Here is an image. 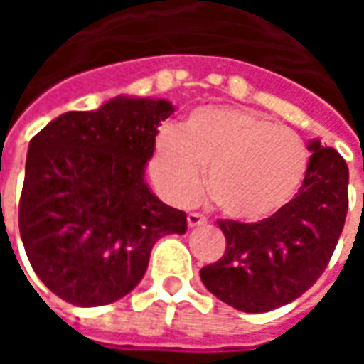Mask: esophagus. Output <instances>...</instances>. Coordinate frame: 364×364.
Returning <instances> with one entry per match:
<instances>
[{
    "label": "esophagus",
    "instance_id": "obj_1",
    "mask_svg": "<svg viewBox=\"0 0 364 364\" xmlns=\"http://www.w3.org/2000/svg\"><path fill=\"white\" fill-rule=\"evenodd\" d=\"M206 218L203 214L198 213H189L187 214V224H189V228H195V226H200V224H205Z\"/></svg>",
    "mask_w": 364,
    "mask_h": 364
}]
</instances>
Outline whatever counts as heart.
Returning <instances> with one entry per match:
<instances>
[{
  "instance_id": "heart-1",
  "label": "heart",
  "mask_w": 364,
  "mask_h": 364,
  "mask_svg": "<svg viewBox=\"0 0 364 364\" xmlns=\"http://www.w3.org/2000/svg\"><path fill=\"white\" fill-rule=\"evenodd\" d=\"M308 167L304 140L242 107H200L179 130L164 128L150 171L167 198L189 205L203 189L236 220H263L296 195Z\"/></svg>"
}]
</instances>
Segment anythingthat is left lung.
Here are the masks:
<instances>
[{
  "mask_svg": "<svg viewBox=\"0 0 364 364\" xmlns=\"http://www.w3.org/2000/svg\"><path fill=\"white\" fill-rule=\"evenodd\" d=\"M296 197L259 222L218 220L226 237L220 259L200 269L214 296L259 314L302 296L328 267L349 206V169L339 151L318 140Z\"/></svg>",
  "mask_w": 364,
  "mask_h": 364,
  "instance_id": "8db88e82",
  "label": "left lung"
}]
</instances>
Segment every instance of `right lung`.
I'll return each mask as SVG.
<instances>
[{
	"instance_id": "1",
	"label": "right lung",
	"mask_w": 364,
	"mask_h": 364,
	"mask_svg": "<svg viewBox=\"0 0 364 364\" xmlns=\"http://www.w3.org/2000/svg\"><path fill=\"white\" fill-rule=\"evenodd\" d=\"M167 101L117 97L60 114L28 144L19 232L38 279L74 306H103L140 282L154 244L187 214L144 183Z\"/></svg>"
}]
</instances>
